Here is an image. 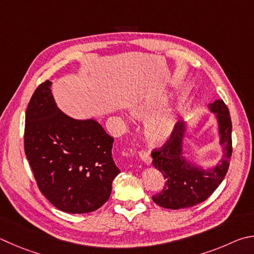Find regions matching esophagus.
<instances>
[{
	"mask_svg": "<svg viewBox=\"0 0 254 254\" xmlns=\"http://www.w3.org/2000/svg\"><path fill=\"white\" fill-rule=\"evenodd\" d=\"M139 156H140V159L143 161V162H144V164L150 165L152 163V158H151V155L147 151H144V150L140 151Z\"/></svg>",
	"mask_w": 254,
	"mask_h": 254,
	"instance_id": "34e87169",
	"label": "esophagus"
}]
</instances>
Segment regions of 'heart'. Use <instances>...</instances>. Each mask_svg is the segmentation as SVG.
Returning <instances> with one entry per match:
<instances>
[{
	"instance_id": "1",
	"label": "heart",
	"mask_w": 254,
	"mask_h": 254,
	"mask_svg": "<svg viewBox=\"0 0 254 254\" xmlns=\"http://www.w3.org/2000/svg\"><path fill=\"white\" fill-rule=\"evenodd\" d=\"M164 99L156 100L154 102H144L134 105L131 109L132 114L136 119H145L164 103ZM177 117L172 110L167 109L147 119L144 124V135L147 142L153 145H162L172 136Z\"/></svg>"
}]
</instances>
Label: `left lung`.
<instances>
[{
  "mask_svg": "<svg viewBox=\"0 0 254 254\" xmlns=\"http://www.w3.org/2000/svg\"><path fill=\"white\" fill-rule=\"evenodd\" d=\"M207 109L215 114L219 143L222 147V158L213 168L204 170L184 156L188 124L181 120L175 124L173 134L165 145L151 153L153 158L152 164L163 174L165 180L163 190L152 199L165 209H186L205 201L228 172L232 154V123L229 109L222 100H215L207 105Z\"/></svg>",
  "mask_w": 254,
  "mask_h": 254,
  "instance_id": "1",
  "label": "left lung"
}]
</instances>
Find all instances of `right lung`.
<instances>
[{
  "mask_svg": "<svg viewBox=\"0 0 254 254\" xmlns=\"http://www.w3.org/2000/svg\"><path fill=\"white\" fill-rule=\"evenodd\" d=\"M52 82L38 86L25 113L24 150L40 191L59 210L89 213L109 200L120 173L114 139L94 119L76 120L55 103Z\"/></svg>",
  "mask_w": 254,
  "mask_h": 254,
  "instance_id": "add662e5",
  "label": "right lung"
}]
</instances>
